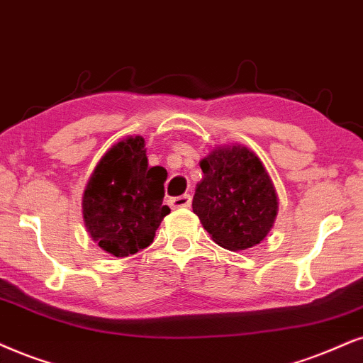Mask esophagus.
Masks as SVG:
<instances>
[{
  "label": "esophagus",
  "mask_w": 363,
  "mask_h": 363,
  "mask_svg": "<svg viewBox=\"0 0 363 363\" xmlns=\"http://www.w3.org/2000/svg\"><path fill=\"white\" fill-rule=\"evenodd\" d=\"M191 203H192V197L189 194H182L179 197H172L171 199V206L172 208H191Z\"/></svg>",
  "instance_id": "34e87169"
}]
</instances>
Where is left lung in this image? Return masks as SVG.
Listing matches in <instances>:
<instances>
[{"label":"left lung","mask_w":363,"mask_h":363,"mask_svg":"<svg viewBox=\"0 0 363 363\" xmlns=\"http://www.w3.org/2000/svg\"><path fill=\"white\" fill-rule=\"evenodd\" d=\"M192 211L224 250L259 245L278 214V194L261 159L246 145H218L199 160Z\"/></svg>","instance_id":"8db88e82"}]
</instances>
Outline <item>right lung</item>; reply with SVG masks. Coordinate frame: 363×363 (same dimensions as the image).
<instances>
[{
    "mask_svg": "<svg viewBox=\"0 0 363 363\" xmlns=\"http://www.w3.org/2000/svg\"><path fill=\"white\" fill-rule=\"evenodd\" d=\"M145 140L128 135L105 152L82 196V214L91 240L105 253L127 258L154 241L162 219L166 169L149 166Z\"/></svg>",
    "mask_w": 363,
    "mask_h": 363,
    "instance_id": "add662e5",
    "label": "right lung"
}]
</instances>
